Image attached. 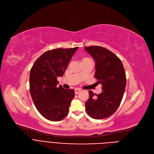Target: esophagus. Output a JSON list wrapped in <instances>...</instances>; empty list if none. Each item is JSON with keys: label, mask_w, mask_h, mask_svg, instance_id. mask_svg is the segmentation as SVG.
Instances as JSON below:
<instances>
[{"label": "esophagus", "mask_w": 154, "mask_h": 154, "mask_svg": "<svg viewBox=\"0 0 154 154\" xmlns=\"http://www.w3.org/2000/svg\"><path fill=\"white\" fill-rule=\"evenodd\" d=\"M80 91V89H75V94H77Z\"/></svg>", "instance_id": "obj_1"}]
</instances>
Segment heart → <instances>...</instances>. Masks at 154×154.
Returning a JSON list of instances; mask_svg holds the SVG:
<instances>
[{
  "label": "heart",
  "mask_w": 154,
  "mask_h": 154,
  "mask_svg": "<svg viewBox=\"0 0 154 154\" xmlns=\"http://www.w3.org/2000/svg\"><path fill=\"white\" fill-rule=\"evenodd\" d=\"M84 59H86V58H84Z\"/></svg>",
  "instance_id": "b5f03b06"
}]
</instances>
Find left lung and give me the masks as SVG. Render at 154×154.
<instances>
[{
	"mask_svg": "<svg viewBox=\"0 0 154 154\" xmlns=\"http://www.w3.org/2000/svg\"><path fill=\"white\" fill-rule=\"evenodd\" d=\"M96 62L94 77L102 85V92L94 94L89 91L85 103L86 112L95 119L106 118L119 107L126 86V76L121 60L113 52L100 46L85 47Z\"/></svg>",
	"mask_w": 154,
	"mask_h": 154,
	"instance_id": "left-lung-1",
	"label": "left lung"
}]
</instances>
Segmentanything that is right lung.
<instances>
[{"label":"right lung","instance_id":"1","mask_svg":"<svg viewBox=\"0 0 154 154\" xmlns=\"http://www.w3.org/2000/svg\"><path fill=\"white\" fill-rule=\"evenodd\" d=\"M79 47L58 48L45 52L34 63L30 72V93L39 113L46 119L59 121L67 116L73 99V89L57 87Z\"/></svg>","mask_w":154,"mask_h":154}]
</instances>
